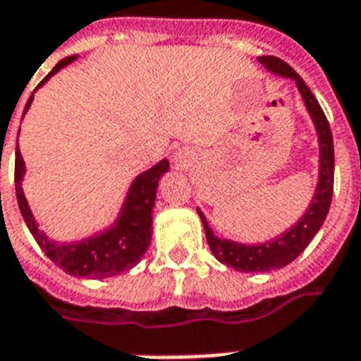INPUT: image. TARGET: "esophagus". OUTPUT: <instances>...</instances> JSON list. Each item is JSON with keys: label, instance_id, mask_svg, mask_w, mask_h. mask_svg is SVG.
<instances>
[{"label": "esophagus", "instance_id": "obj_1", "mask_svg": "<svg viewBox=\"0 0 361 361\" xmlns=\"http://www.w3.org/2000/svg\"><path fill=\"white\" fill-rule=\"evenodd\" d=\"M175 160H177V162L180 164V162H184V157H183V154H177V157H175Z\"/></svg>", "mask_w": 361, "mask_h": 361}]
</instances>
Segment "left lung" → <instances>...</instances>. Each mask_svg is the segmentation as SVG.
I'll list each match as a JSON object with an SVG mask.
<instances>
[{
  "label": "left lung",
  "instance_id": "obj_1",
  "mask_svg": "<svg viewBox=\"0 0 361 361\" xmlns=\"http://www.w3.org/2000/svg\"><path fill=\"white\" fill-rule=\"evenodd\" d=\"M258 62L273 75L295 80V86L305 101L306 112L314 123L317 145H319V169H317V184H315L314 195L302 216L279 236L262 241V243H240L228 238L216 236L204 214L201 212V208H197L212 255L221 264L240 273H269V271L281 269L291 264L323 227L330 202H332V190H334V140H332L329 121L324 118L323 109L315 99V95L306 86L305 80L297 75V71L281 59L269 55L258 56Z\"/></svg>",
  "mask_w": 361,
  "mask_h": 361
}]
</instances>
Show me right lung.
Segmentation results:
<instances>
[{"label": "right lung", "mask_w": 361, "mask_h": 361, "mask_svg": "<svg viewBox=\"0 0 361 361\" xmlns=\"http://www.w3.org/2000/svg\"><path fill=\"white\" fill-rule=\"evenodd\" d=\"M79 55H71L56 62L47 77L37 86H44L55 73L66 68ZM35 90V92H37ZM35 92L27 101L23 116L31 109L35 99ZM22 116V120H23ZM20 134V130H18ZM25 162L20 153V145L16 144V166H14V183H16V199L23 221L31 232L40 249L47 255V258L66 271L68 275L82 276V279H109L133 269L142 256L147 251L151 243V232H153V208L157 201V190L159 180L164 173L169 171V160L162 159L149 169L142 171L138 177H134L130 183L127 195L121 202L120 212L109 227L95 231L94 234L80 238L77 241H56L49 238L38 225L37 217L32 214L31 207L23 193V178H25Z\"/></svg>", "instance_id": "1"}]
</instances>
